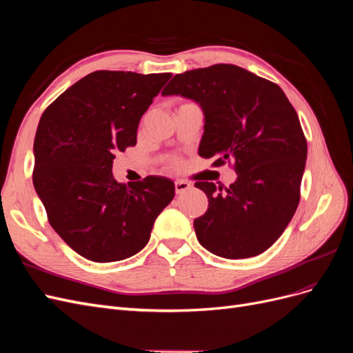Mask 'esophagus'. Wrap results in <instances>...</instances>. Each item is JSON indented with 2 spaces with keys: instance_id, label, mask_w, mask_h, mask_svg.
<instances>
[{
  "instance_id": "34e87169",
  "label": "esophagus",
  "mask_w": 353,
  "mask_h": 353,
  "mask_svg": "<svg viewBox=\"0 0 353 353\" xmlns=\"http://www.w3.org/2000/svg\"><path fill=\"white\" fill-rule=\"evenodd\" d=\"M190 188H191V184L187 183V181H184V179H179V181H176V183H175V191H176V194L184 193V191H187V190H190Z\"/></svg>"
}]
</instances>
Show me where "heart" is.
Returning a JSON list of instances; mask_svg holds the SVG:
<instances>
[{"mask_svg": "<svg viewBox=\"0 0 353 353\" xmlns=\"http://www.w3.org/2000/svg\"><path fill=\"white\" fill-rule=\"evenodd\" d=\"M174 163H175V165H176V163H178V162H176V160H175V162H174Z\"/></svg>", "mask_w": 353, "mask_h": 353, "instance_id": "1", "label": "heart"}]
</instances>
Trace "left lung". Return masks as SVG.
<instances>
[{
  "instance_id": "1",
  "label": "left lung",
  "mask_w": 353,
  "mask_h": 353,
  "mask_svg": "<svg viewBox=\"0 0 353 353\" xmlns=\"http://www.w3.org/2000/svg\"><path fill=\"white\" fill-rule=\"evenodd\" d=\"M197 101L205 112L200 157L232 162L236 183L194 184L209 199L194 219L197 240L213 254L244 259L279 240L301 200L306 138L279 85L234 65L175 74L162 91Z\"/></svg>"
}]
</instances>
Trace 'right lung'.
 Segmentation results:
<instances>
[{
  "label": "right lung",
  "mask_w": 353,
  "mask_h": 353,
  "mask_svg": "<svg viewBox=\"0 0 353 353\" xmlns=\"http://www.w3.org/2000/svg\"><path fill=\"white\" fill-rule=\"evenodd\" d=\"M170 73L97 70L73 83L42 113L34 141V187L50 225L92 262L140 252L175 196L162 176L128 185L113 179L117 152L137 144L141 116Z\"/></svg>",
  "instance_id": "1"
}]
</instances>
